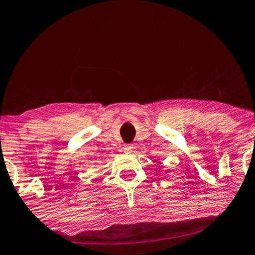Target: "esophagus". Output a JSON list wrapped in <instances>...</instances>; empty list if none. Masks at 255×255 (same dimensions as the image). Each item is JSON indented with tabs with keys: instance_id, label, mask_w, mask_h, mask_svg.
I'll use <instances>...</instances> for the list:
<instances>
[{
	"instance_id": "1",
	"label": "esophagus",
	"mask_w": 255,
	"mask_h": 255,
	"mask_svg": "<svg viewBox=\"0 0 255 255\" xmlns=\"http://www.w3.org/2000/svg\"><path fill=\"white\" fill-rule=\"evenodd\" d=\"M123 149H124V152L130 153V152H132V149H133V145H132V144H127V145H124Z\"/></svg>"
}]
</instances>
